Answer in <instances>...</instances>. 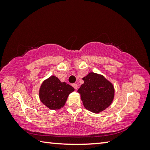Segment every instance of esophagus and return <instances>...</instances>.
<instances>
[{"label": "esophagus", "instance_id": "obj_1", "mask_svg": "<svg viewBox=\"0 0 150 150\" xmlns=\"http://www.w3.org/2000/svg\"><path fill=\"white\" fill-rule=\"evenodd\" d=\"M72 86L73 87V88H75V89H77L78 86H77V84H75V83H74V84H73V85H72Z\"/></svg>", "mask_w": 150, "mask_h": 150}]
</instances>
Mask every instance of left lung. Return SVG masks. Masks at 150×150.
I'll return each instance as SVG.
<instances>
[{
  "mask_svg": "<svg viewBox=\"0 0 150 150\" xmlns=\"http://www.w3.org/2000/svg\"><path fill=\"white\" fill-rule=\"evenodd\" d=\"M84 83L77 92L84 107L93 113H100L110 106L115 98L112 83L103 75L91 72L83 78Z\"/></svg>",
  "mask_w": 150,
  "mask_h": 150,
  "instance_id": "obj_1",
  "label": "left lung"
}]
</instances>
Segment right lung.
<instances>
[{
  "instance_id": "1",
  "label": "right lung",
  "mask_w": 150,
  "mask_h": 150,
  "mask_svg": "<svg viewBox=\"0 0 150 150\" xmlns=\"http://www.w3.org/2000/svg\"><path fill=\"white\" fill-rule=\"evenodd\" d=\"M74 91L71 86L52 75L42 82L39 90V98L48 108L59 110L64 106L69 95Z\"/></svg>"
}]
</instances>
